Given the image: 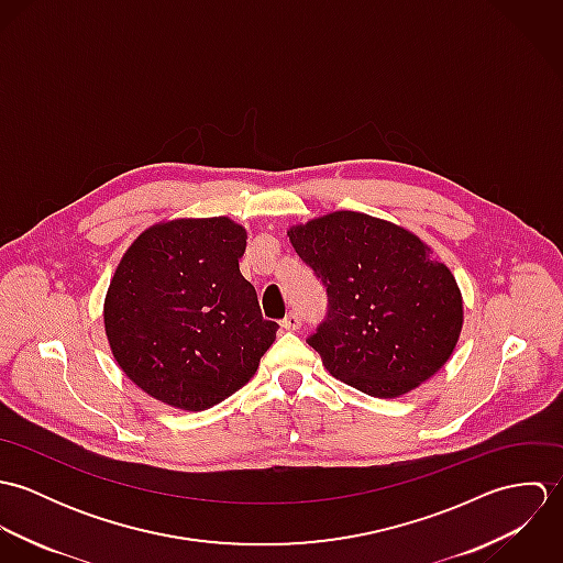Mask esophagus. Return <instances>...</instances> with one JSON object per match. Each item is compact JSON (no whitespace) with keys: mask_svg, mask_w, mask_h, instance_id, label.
<instances>
[{"mask_svg":"<svg viewBox=\"0 0 563 563\" xmlns=\"http://www.w3.org/2000/svg\"><path fill=\"white\" fill-rule=\"evenodd\" d=\"M282 327L288 329V331H297V329L301 327V317H299L297 312H290V314H286V319L282 321Z\"/></svg>","mask_w":563,"mask_h":563,"instance_id":"obj_1","label":"esophagus"}]
</instances>
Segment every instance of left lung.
I'll list each match as a JSON object with an SVG mask.
<instances>
[{
	"mask_svg": "<svg viewBox=\"0 0 563 563\" xmlns=\"http://www.w3.org/2000/svg\"><path fill=\"white\" fill-rule=\"evenodd\" d=\"M288 236L327 290V317L308 344L335 379L395 399L446 364L464 322L462 292L418 236L349 210Z\"/></svg>",
	"mask_w": 563,
	"mask_h": 563,
	"instance_id": "left-lung-1",
	"label": "left lung"
}]
</instances>
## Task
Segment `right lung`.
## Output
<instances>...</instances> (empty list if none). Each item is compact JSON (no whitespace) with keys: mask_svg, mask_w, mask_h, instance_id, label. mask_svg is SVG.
Returning <instances> with one entry per match:
<instances>
[{"mask_svg":"<svg viewBox=\"0 0 563 563\" xmlns=\"http://www.w3.org/2000/svg\"><path fill=\"white\" fill-rule=\"evenodd\" d=\"M244 228L228 217L145 230L119 262L103 322L114 360L150 397L201 411L255 375L279 324L264 321L239 260Z\"/></svg>","mask_w":563,"mask_h":563,"instance_id":"right-lung-1","label":"right lung"}]
</instances>
